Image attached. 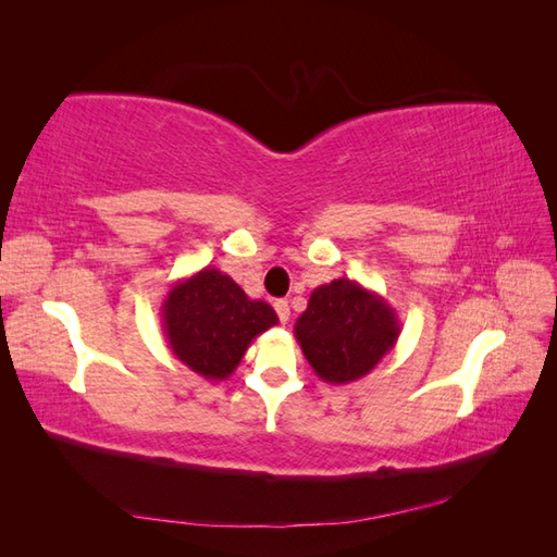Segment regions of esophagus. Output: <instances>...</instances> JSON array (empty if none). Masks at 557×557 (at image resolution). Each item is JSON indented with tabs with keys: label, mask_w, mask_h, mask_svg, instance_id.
I'll return each instance as SVG.
<instances>
[{
	"label": "esophagus",
	"mask_w": 557,
	"mask_h": 557,
	"mask_svg": "<svg viewBox=\"0 0 557 557\" xmlns=\"http://www.w3.org/2000/svg\"><path fill=\"white\" fill-rule=\"evenodd\" d=\"M274 309H276V313H278V318H281V323L285 325L290 320V307H288V301L285 299H276L274 301Z\"/></svg>",
	"instance_id": "obj_1"
}]
</instances>
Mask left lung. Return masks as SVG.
Listing matches in <instances>:
<instances>
[{
    "mask_svg": "<svg viewBox=\"0 0 557 557\" xmlns=\"http://www.w3.org/2000/svg\"><path fill=\"white\" fill-rule=\"evenodd\" d=\"M399 332L395 309L350 278L318 285L295 323V339L315 376L334 385L372 372L395 348Z\"/></svg>",
    "mask_w": 557,
    "mask_h": 557,
    "instance_id": "obj_1",
    "label": "left lung"
}]
</instances>
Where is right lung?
I'll return each instance as SVG.
<instances>
[{
  "label": "right lung",
  "instance_id": "obj_1",
  "mask_svg": "<svg viewBox=\"0 0 557 557\" xmlns=\"http://www.w3.org/2000/svg\"><path fill=\"white\" fill-rule=\"evenodd\" d=\"M162 330L174 356L207 381H225L250 342L278 323L262 299H250L227 274L205 267L176 281L160 307Z\"/></svg>",
  "mask_w": 557,
  "mask_h": 557
}]
</instances>
